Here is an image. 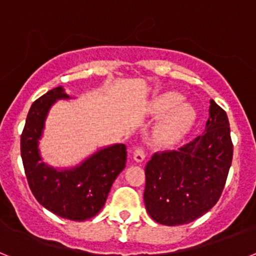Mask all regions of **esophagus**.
Returning a JSON list of instances; mask_svg holds the SVG:
<instances>
[{"mask_svg":"<svg viewBox=\"0 0 256 256\" xmlns=\"http://www.w3.org/2000/svg\"><path fill=\"white\" fill-rule=\"evenodd\" d=\"M144 158H146V155H144V148H136L134 152H133V159H134L137 162H142L144 160Z\"/></svg>","mask_w":256,"mask_h":256,"instance_id":"esophagus-1","label":"esophagus"}]
</instances>
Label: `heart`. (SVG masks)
I'll return each instance as SVG.
<instances>
[{
    "instance_id": "1",
    "label": "heart",
    "mask_w": 256,
    "mask_h": 256,
    "mask_svg": "<svg viewBox=\"0 0 256 256\" xmlns=\"http://www.w3.org/2000/svg\"><path fill=\"white\" fill-rule=\"evenodd\" d=\"M182 96L177 92H166L154 101L151 114L156 116L168 112L156 126L155 140L162 148L177 144L190 132L196 120V112L190 104L181 102Z\"/></svg>"
}]
</instances>
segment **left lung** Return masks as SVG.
<instances>
[{
  "instance_id": "8db88e82",
  "label": "left lung",
  "mask_w": 256,
  "mask_h": 256,
  "mask_svg": "<svg viewBox=\"0 0 256 256\" xmlns=\"http://www.w3.org/2000/svg\"><path fill=\"white\" fill-rule=\"evenodd\" d=\"M232 156L227 114L210 100L204 133L178 150L155 152L146 165L144 200L151 218L180 226L209 212L224 188Z\"/></svg>"
}]
</instances>
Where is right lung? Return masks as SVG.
Returning a JSON list of instances; mask_svg holds the SVG:
<instances>
[{"instance_id": "add662e5", "label": "right lung", "mask_w": 256, "mask_h": 256, "mask_svg": "<svg viewBox=\"0 0 256 256\" xmlns=\"http://www.w3.org/2000/svg\"><path fill=\"white\" fill-rule=\"evenodd\" d=\"M69 98L56 87L30 106L20 138L22 165L30 191L42 206L61 218L87 220L105 205L115 178L126 166V148L116 144L97 151L76 168L58 169L40 162L38 140L48 110L56 100Z\"/></svg>"}]
</instances>
